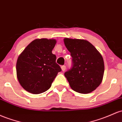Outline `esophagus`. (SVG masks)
Wrapping results in <instances>:
<instances>
[{
	"instance_id": "esophagus-1",
	"label": "esophagus",
	"mask_w": 122,
	"mask_h": 122,
	"mask_svg": "<svg viewBox=\"0 0 122 122\" xmlns=\"http://www.w3.org/2000/svg\"><path fill=\"white\" fill-rule=\"evenodd\" d=\"M61 69H62V71H65V69H66V66H65V65H62V66H61Z\"/></svg>"
}]
</instances>
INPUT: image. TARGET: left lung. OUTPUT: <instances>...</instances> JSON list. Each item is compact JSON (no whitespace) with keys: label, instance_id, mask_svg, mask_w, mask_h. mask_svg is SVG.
I'll use <instances>...</instances> for the list:
<instances>
[{"label":"left lung","instance_id":"8db88e82","mask_svg":"<svg viewBox=\"0 0 122 122\" xmlns=\"http://www.w3.org/2000/svg\"><path fill=\"white\" fill-rule=\"evenodd\" d=\"M64 42L73 61L72 68L64 73L71 89L81 94L95 90L104 76V62L101 54L86 40L65 38Z\"/></svg>","mask_w":122,"mask_h":122}]
</instances>
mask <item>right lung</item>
Segmentation results:
<instances>
[{"label":"right lung","instance_id":"obj_1","mask_svg":"<svg viewBox=\"0 0 122 122\" xmlns=\"http://www.w3.org/2000/svg\"><path fill=\"white\" fill-rule=\"evenodd\" d=\"M57 41L36 39L29 44L17 59L16 71L21 86L29 93L41 94L50 88L60 66L52 53Z\"/></svg>","mask_w":122,"mask_h":122}]
</instances>
